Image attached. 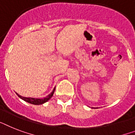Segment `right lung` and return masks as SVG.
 Masks as SVG:
<instances>
[{
  "instance_id": "1",
  "label": "right lung",
  "mask_w": 135,
  "mask_h": 135,
  "mask_svg": "<svg viewBox=\"0 0 135 135\" xmlns=\"http://www.w3.org/2000/svg\"><path fill=\"white\" fill-rule=\"evenodd\" d=\"M55 87L53 89V90L51 93H50L49 95L46 96V97H45L44 98H26V97H23V96H20V95H18V94H17V96L19 97L20 98H21L22 100H23L27 103H29L33 104V105H41V104L45 103L46 102H47L49 100H50L51 98V97L52 96L53 94L55 92Z\"/></svg>"
}]
</instances>
